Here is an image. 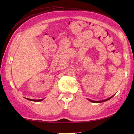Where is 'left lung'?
Returning a JSON list of instances; mask_svg holds the SVG:
<instances>
[{"mask_svg": "<svg viewBox=\"0 0 134 134\" xmlns=\"http://www.w3.org/2000/svg\"><path fill=\"white\" fill-rule=\"evenodd\" d=\"M113 97V96H112V97H109V98H108L106 99H104V100L99 101H93V100H92V99H89V100L90 101H91V102H96V103H99V102H104V101H106L109 100V99H110L111 98H112Z\"/></svg>", "mask_w": 134, "mask_h": 134, "instance_id": "obj_1", "label": "left lung"}]
</instances>
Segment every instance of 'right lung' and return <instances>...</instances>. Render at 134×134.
<instances>
[{
	"label": "right lung",
	"instance_id": "obj_1",
	"mask_svg": "<svg viewBox=\"0 0 134 134\" xmlns=\"http://www.w3.org/2000/svg\"><path fill=\"white\" fill-rule=\"evenodd\" d=\"M28 100H30V101H41L43 100L44 99H29V98H27Z\"/></svg>",
	"mask_w": 134,
	"mask_h": 134
}]
</instances>
